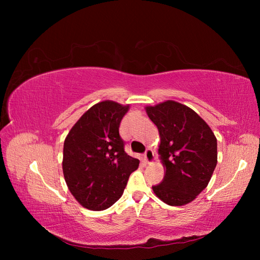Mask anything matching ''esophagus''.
I'll return each mask as SVG.
<instances>
[{"label": "esophagus", "instance_id": "1", "mask_svg": "<svg viewBox=\"0 0 260 260\" xmlns=\"http://www.w3.org/2000/svg\"><path fill=\"white\" fill-rule=\"evenodd\" d=\"M144 160L146 164H153L155 161V155L151 148L146 149V152L144 154Z\"/></svg>", "mask_w": 260, "mask_h": 260}]
</instances>
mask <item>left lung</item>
I'll return each mask as SVG.
<instances>
[{"mask_svg":"<svg viewBox=\"0 0 260 260\" xmlns=\"http://www.w3.org/2000/svg\"><path fill=\"white\" fill-rule=\"evenodd\" d=\"M145 111L158 129L164 180L152 188L170 206L194 201L206 188L217 165V139L192 108L168 100Z\"/></svg>","mask_w":260,"mask_h":260,"instance_id":"obj_1","label":"left lung"}]
</instances>
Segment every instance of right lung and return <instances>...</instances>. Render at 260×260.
Segmentation results:
<instances>
[{"label": "right lung", "instance_id": "obj_1", "mask_svg": "<svg viewBox=\"0 0 260 260\" xmlns=\"http://www.w3.org/2000/svg\"><path fill=\"white\" fill-rule=\"evenodd\" d=\"M130 105L103 101L89 108L64 142L62 172L81 206L104 210L121 198L139 159L124 152L119 125Z\"/></svg>", "mask_w": 260, "mask_h": 260}]
</instances>
